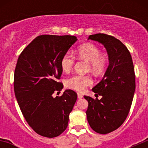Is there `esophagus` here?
I'll return each mask as SVG.
<instances>
[{"mask_svg":"<svg viewBox=\"0 0 148 148\" xmlns=\"http://www.w3.org/2000/svg\"><path fill=\"white\" fill-rule=\"evenodd\" d=\"M78 99H82V98H83V95H82V93H79V92H78Z\"/></svg>","mask_w":148,"mask_h":148,"instance_id":"esophagus-1","label":"esophagus"}]
</instances>
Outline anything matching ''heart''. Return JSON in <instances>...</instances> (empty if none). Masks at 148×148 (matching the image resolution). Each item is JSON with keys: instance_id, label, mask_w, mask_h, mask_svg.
Masks as SVG:
<instances>
[{"instance_id": "obj_1", "label": "heart", "mask_w": 148, "mask_h": 148, "mask_svg": "<svg viewBox=\"0 0 148 148\" xmlns=\"http://www.w3.org/2000/svg\"><path fill=\"white\" fill-rule=\"evenodd\" d=\"M78 58L88 61L89 69L96 75H101L105 72L108 65V56L104 53L100 52L99 47L91 43H85L80 45L75 52ZM75 58L70 52H67L61 57V68L63 72L68 73L73 69ZM93 83L90 75L77 74L65 80V86L67 88L82 92L88 86Z\"/></svg>"}]
</instances>
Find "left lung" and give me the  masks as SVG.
Instances as JSON below:
<instances>
[{
    "instance_id": "obj_1",
    "label": "left lung",
    "mask_w": 148,
    "mask_h": 148,
    "mask_svg": "<svg viewBox=\"0 0 148 148\" xmlns=\"http://www.w3.org/2000/svg\"><path fill=\"white\" fill-rule=\"evenodd\" d=\"M89 39L104 46L110 64L102 80L92 89L101 99L84 95L88 101L86 114L94 131L107 134L118 129L130 112L136 88L134 66L130 52L119 39L104 33L91 35Z\"/></svg>"
}]
</instances>
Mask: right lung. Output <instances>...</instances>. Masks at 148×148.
<instances>
[{
	"mask_svg": "<svg viewBox=\"0 0 148 148\" xmlns=\"http://www.w3.org/2000/svg\"><path fill=\"white\" fill-rule=\"evenodd\" d=\"M77 40L73 35H41L22 51L15 66L14 90L21 113L35 133L48 138L61 135L67 127L77 93L61 91V59Z\"/></svg>",
	"mask_w": 148,
	"mask_h": 148,
	"instance_id": "obj_1",
	"label": "right lung"
}]
</instances>
